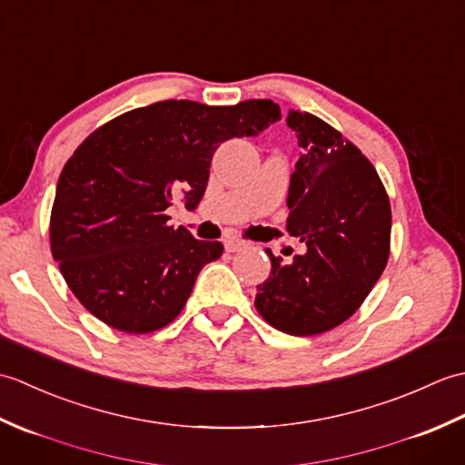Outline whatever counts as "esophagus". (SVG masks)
<instances>
[{"label":"esophagus","instance_id":"1","mask_svg":"<svg viewBox=\"0 0 465 465\" xmlns=\"http://www.w3.org/2000/svg\"><path fill=\"white\" fill-rule=\"evenodd\" d=\"M223 245H225V250L227 252H242L245 245H248V242H243V240H240V238H227L225 242H223Z\"/></svg>","mask_w":465,"mask_h":465}]
</instances>
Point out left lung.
<instances>
[{"mask_svg":"<svg viewBox=\"0 0 465 465\" xmlns=\"http://www.w3.org/2000/svg\"><path fill=\"white\" fill-rule=\"evenodd\" d=\"M300 160L285 230L308 245L292 263L272 250L255 308L275 330L315 335L358 312L390 258L391 210L378 172L358 147L308 112L288 114Z\"/></svg>","mask_w":465,"mask_h":465,"instance_id":"8db88e82","label":"left lung"}]
</instances>
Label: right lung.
I'll return each mask as SVG.
<instances>
[{
  "label": "right lung",
  "instance_id": "1",
  "mask_svg": "<svg viewBox=\"0 0 465 465\" xmlns=\"http://www.w3.org/2000/svg\"><path fill=\"white\" fill-rule=\"evenodd\" d=\"M278 120L272 100H165L87 135L59 175L49 220L52 255L84 308L125 333L172 323L223 245L173 230L165 210L180 193L195 210L220 143L255 137Z\"/></svg>",
  "mask_w": 465,
  "mask_h": 465
}]
</instances>
